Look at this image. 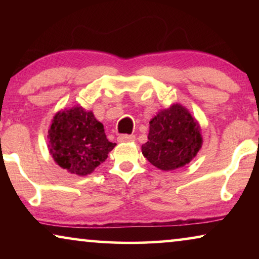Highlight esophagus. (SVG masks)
Here are the masks:
<instances>
[{
	"mask_svg": "<svg viewBox=\"0 0 259 259\" xmlns=\"http://www.w3.org/2000/svg\"><path fill=\"white\" fill-rule=\"evenodd\" d=\"M136 140V137L133 134H121V136L118 137L119 143H128V141H134Z\"/></svg>",
	"mask_w": 259,
	"mask_h": 259,
	"instance_id": "34e87169",
	"label": "esophagus"
}]
</instances>
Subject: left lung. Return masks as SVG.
Wrapping results in <instances>:
<instances>
[{
    "label": "left lung",
    "mask_w": 259,
    "mask_h": 259,
    "mask_svg": "<svg viewBox=\"0 0 259 259\" xmlns=\"http://www.w3.org/2000/svg\"><path fill=\"white\" fill-rule=\"evenodd\" d=\"M200 126L182 105L175 104L158 112L150 121L144 157L162 171L183 167L196 157L203 144Z\"/></svg>",
    "instance_id": "obj_1"
}]
</instances>
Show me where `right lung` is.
I'll return each instance as SVG.
<instances>
[{"mask_svg": "<svg viewBox=\"0 0 259 259\" xmlns=\"http://www.w3.org/2000/svg\"><path fill=\"white\" fill-rule=\"evenodd\" d=\"M49 151L60 167L77 176H87L104 162L116 144L106 138L104 125L93 112L81 106L60 111L48 131Z\"/></svg>", "mask_w": 259, "mask_h": 259, "instance_id": "obj_1", "label": "right lung"}]
</instances>
